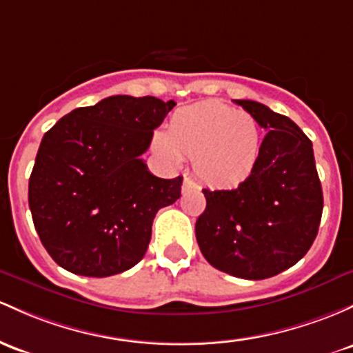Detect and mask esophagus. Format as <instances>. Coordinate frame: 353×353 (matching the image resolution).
Segmentation results:
<instances>
[{
	"mask_svg": "<svg viewBox=\"0 0 353 353\" xmlns=\"http://www.w3.org/2000/svg\"><path fill=\"white\" fill-rule=\"evenodd\" d=\"M199 185H197L194 181L191 179V177H184L183 181V191H188V189H197Z\"/></svg>",
	"mask_w": 353,
	"mask_h": 353,
	"instance_id": "esophagus-1",
	"label": "esophagus"
}]
</instances>
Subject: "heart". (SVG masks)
Segmentation results:
<instances>
[{"mask_svg":"<svg viewBox=\"0 0 353 353\" xmlns=\"http://www.w3.org/2000/svg\"><path fill=\"white\" fill-rule=\"evenodd\" d=\"M152 145L169 162L192 157L197 177L212 188H236L256 169L261 127L254 115L208 100L174 112Z\"/></svg>","mask_w":353,"mask_h":353,"instance_id":"b5f03b06","label":"heart"}]
</instances>
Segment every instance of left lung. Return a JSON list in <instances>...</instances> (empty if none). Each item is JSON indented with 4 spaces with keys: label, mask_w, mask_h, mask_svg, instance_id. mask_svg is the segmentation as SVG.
Instances as JSON below:
<instances>
[{
    "label": "left lung",
    "mask_w": 353,
    "mask_h": 353,
    "mask_svg": "<svg viewBox=\"0 0 353 353\" xmlns=\"http://www.w3.org/2000/svg\"><path fill=\"white\" fill-rule=\"evenodd\" d=\"M265 129L256 169L231 191L203 189L196 239L209 265L231 276L265 280L307 254L319 233L323 192L312 141L286 115L234 100Z\"/></svg>",
    "instance_id": "8db88e82"
}]
</instances>
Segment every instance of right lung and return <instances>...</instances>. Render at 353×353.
Returning <instances> with one entry per match:
<instances>
[{
  "instance_id": "right-lung-1",
  "label": "right lung",
  "mask_w": 353,
  "mask_h": 353,
  "mask_svg": "<svg viewBox=\"0 0 353 353\" xmlns=\"http://www.w3.org/2000/svg\"><path fill=\"white\" fill-rule=\"evenodd\" d=\"M176 102L114 95L61 117L41 139L28 184L34 230L57 265L103 278L144 258L152 221L181 197L141 156Z\"/></svg>"
}]
</instances>
